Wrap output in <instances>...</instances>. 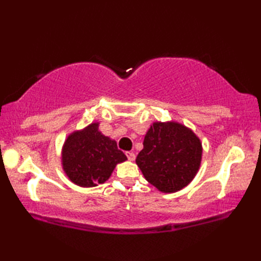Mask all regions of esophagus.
Here are the masks:
<instances>
[{
  "label": "esophagus",
  "mask_w": 261,
  "mask_h": 261,
  "mask_svg": "<svg viewBox=\"0 0 261 261\" xmlns=\"http://www.w3.org/2000/svg\"><path fill=\"white\" fill-rule=\"evenodd\" d=\"M125 154H126V157H127V159L130 160V162H134V160L136 159V154H135L134 152H131V151H126V152H125Z\"/></svg>",
  "instance_id": "34e87169"
}]
</instances>
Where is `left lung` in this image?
Wrapping results in <instances>:
<instances>
[{"label":"left lung","mask_w":261,"mask_h":261,"mask_svg":"<svg viewBox=\"0 0 261 261\" xmlns=\"http://www.w3.org/2000/svg\"><path fill=\"white\" fill-rule=\"evenodd\" d=\"M202 153L201 139L190 127L176 121H156L147 131L136 164L158 191L175 193L196 176Z\"/></svg>","instance_id":"obj_1"}]
</instances>
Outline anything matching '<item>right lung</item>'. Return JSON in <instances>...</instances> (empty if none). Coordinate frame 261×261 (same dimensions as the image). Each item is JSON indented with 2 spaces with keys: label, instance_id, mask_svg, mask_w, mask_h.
Masks as SVG:
<instances>
[{
  "label": "right lung",
  "instance_id": "right-lung-1",
  "mask_svg": "<svg viewBox=\"0 0 261 261\" xmlns=\"http://www.w3.org/2000/svg\"><path fill=\"white\" fill-rule=\"evenodd\" d=\"M99 122L71 132L62 148V167L68 179L81 187H95L112 175L115 166L126 160L114 139L104 136Z\"/></svg>",
  "mask_w": 261,
  "mask_h": 261
}]
</instances>
